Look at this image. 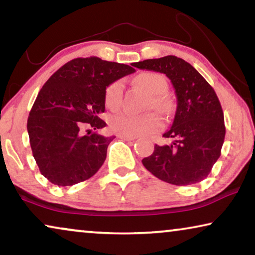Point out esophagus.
<instances>
[{"label": "esophagus", "instance_id": "1", "mask_svg": "<svg viewBox=\"0 0 255 255\" xmlns=\"http://www.w3.org/2000/svg\"><path fill=\"white\" fill-rule=\"evenodd\" d=\"M118 137L124 139V141H134L135 137H132V136H126V135H118Z\"/></svg>", "mask_w": 255, "mask_h": 255}]
</instances>
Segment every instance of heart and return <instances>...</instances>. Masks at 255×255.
<instances>
[{
	"label": "heart",
	"mask_w": 255,
	"mask_h": 255,
	"mask_svg": "<svg viewBox=\"0 0 255 255\" xmlns=\"http://www.w3.org/2000/svg\"><path fill=\"white\" fill-rule=\"evenodd\" d=\"M136 83L145 90L150 98V106L160 114H166L170 110V104L162 96L167 90V81L163 75L157 73H143L136 77ZM124 82L116 81L107 87L105 91V104L110 110L117 111L123 105ZM110 127L119 135L144 136L159 130L162 121L156 114L149 113L144 116H135L130 113H119L110 118Z\"/></svg>",
	"instance_id": "obj_1"
}]
</instances>
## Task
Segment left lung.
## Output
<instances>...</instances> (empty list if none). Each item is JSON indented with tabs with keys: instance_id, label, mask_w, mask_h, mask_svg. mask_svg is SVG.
<instances>
[{
	"instance_id": "8db88e82",
	"label": "left lung",
	"mask_w": 255,
	"mask_h": 255,
	"mask_svg": "<svg viewBox=\"0 0 255 255\" xmlns=\"http://www.w3.org/2000/svg\"><path fill=\"white\" fill-rule=\"evenodd\" d=\"M138 69L165 74L177 96L172 127L163 135L170 144L155 145L142 159L144 167L160 180L177 186L202 181L221 156L225 137L224 114L213 87L192 64L167 55L134 63Z\"/></svg>"
}]
</instances>
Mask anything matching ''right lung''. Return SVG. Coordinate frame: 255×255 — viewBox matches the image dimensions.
Returning a JSON list of instances; mask_svg holds the SVG:
<instances>
[{
    "instance_id": "add662e5",
    "label": "right lung",
    "mask_w": 255,
    "mask_h": 255,
    "mask_svg": "<svg viewBox=\"0 0 255 255\" xmlns=\"http://www.w3.org/2000/svg\"><path fill=\"white\" fill-rule=\"evenodd\" d=\"M132 67L96 56L77 57L57 69L39 91L27 131L35 163L52 184L73 186L102 167L116 137L97 132L106 126L99 118L105 111L106 88L134 73Z\"/></svg>"
}]
</instances>
